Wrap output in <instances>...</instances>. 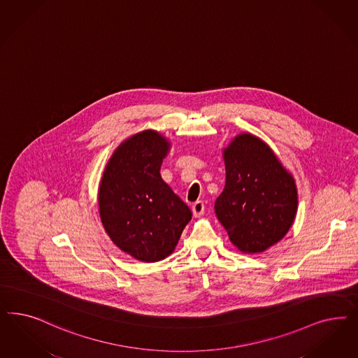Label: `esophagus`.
<instances>
[{"instance_id": "34e87169", "label": "esophagus", "mask_w": 358, "mask_h": 358, "mask_svg": "<svg viewBox=\"0 0 358 358\" xmlns=\"http://www.w3.org/2000/svg\"><path fill=\"white\" fill-rule=\"evenodd\" d=\"M204 209H206L204 203L199 200L196 203H194V206H192V213H194L195 217H200L201 215H204Z\"/></svg>"}]
</instances>
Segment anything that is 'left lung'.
Listing matches in <instances>:
<instances>
[{
	"instance_id": "left-lung-1",
	"label": "left lung",
	"mask_w": 358,
	"mask_h": 358,
	"mask_svg": "<svg viewBox=\"0 0 358 358\" xmlns=\"http://www.w3.org/2000/svg\"><path fill=\"white\" fill-rule=\"evenodd\" d=\"M225 187L215 212L243 253H261L289 231L298 209L291 173L264 141L243 133L224 150Z\"/></svg>"
}]
</instances>
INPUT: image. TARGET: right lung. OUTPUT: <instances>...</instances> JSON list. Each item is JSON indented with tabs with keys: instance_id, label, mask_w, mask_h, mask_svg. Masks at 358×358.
<instances>
[{
	"instance_id": "right-lung-1",
	"label": "right lung",
	"mask_w": 358,
	"mask_h": 358,
	"mask_svg": "<svg viewBox=\"0 0 358 358\" xmlns=\"http://www.w3.org/2000/svg\"><path fill=\"white\" fill-rule=\"evenodd\" d=\"M170 142L145 130L115 149L99 188V209L110 240L142 262L173 253L192 212L163 182L161 166Z\"/></svg>"
}]
</instances>
